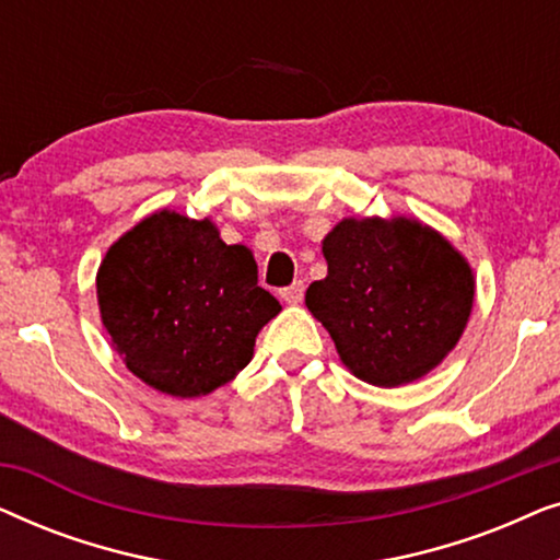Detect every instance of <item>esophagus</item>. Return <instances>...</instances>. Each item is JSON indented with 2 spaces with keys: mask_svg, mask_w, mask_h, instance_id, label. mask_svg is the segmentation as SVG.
Masks as SVG:
<instances>
[{
  "mask_svg": "<svg viewBox=\"0 0 560 560\" xmlns=\"http://www.w3.org/2000/svg\"><path fill=\"white\" fill-rule=\"evenodd\" d=\"M303 290H305L303 280H295L293 285H288V288H282V290H280V298H282V301H285V303L295 305V303H301V301H303Z\"/></svg>",
  "mask_w": 560,
  "mask_h": 560,
  "instance_id": "1",
  "label": "esophagus"
}]
</instances>
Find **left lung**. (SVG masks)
Instances as JSON below:
<instances>
[{
	"label": "left lung",
	"mask_w": 560,
	"mask_h": 560,
	"mask_svg": "<svg viewBox=\"0 0 560 560\" xmlns=\"http://www.w3.org/2000/svg\"><path fill=\"white\" fill-rule=\"evenodd\" d=\"M328 275L305 305L351 374L377 387L420 380L462 339L474 303L466 259L418 219H343L324 240Z\"/></svg>",
	"instance_id": "8db88e82"
}]
</instances>
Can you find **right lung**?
<instances>
[{
    "instance_id": "right-lung-1",
    "label": "right lung",
    "mask_w": 560,
    "mask_h": 560,
    "mask_svg": "<svg viewBox=\"0 0 560 560\" xmlns=\"http://www.w3.org/2000/svg\"><path fill=\"white\" fill-rule=\"evenodd\" d=\"M102 324L127 370L173 397H201L249 364L280 303L244 244L211 219L155 211L112 244L96 275Z\"/></svg>"
}]
</instances>
